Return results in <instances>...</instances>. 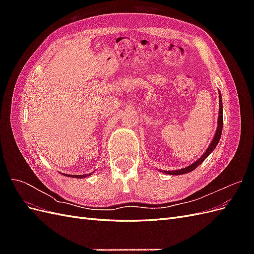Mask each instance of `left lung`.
Wrapping results in <instances>:
<instances>
[{
	"mask_svg": "<svg viewBox=\"0 0 254 254\" xmlns=\"http://www.w3.org/2000/svg\"><path fill=\"white\" fill-rule=\"evenodd\" d=\"M222 121H224V119H222V102H221V94H220V91H219V115H218V121H217L218 126H217L216 133H215L209 147H207L205 152L196 161V162H194L193 164H190V166H187V167L182 168V170H178V171H172V172L171 171H163V173L164 174H170V175H182V174H187V173L194 171L195 168H197L199 165H200L203 162V161L207 158V156H209L210 153L215 149V147H216L219 140H220L221 131H222Z\"/></svg>",
	"mask_w": 254,
	"mask_h": 254,
	"instance_id": "left-lung-1",
	"label": "left lung"
}]
</instances>
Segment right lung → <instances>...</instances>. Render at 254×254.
Segmentation results:
<instances>
[{
    "instance_id": "1",
    "label": "right lung",
    "mask_w": 254,
    "mask_h": 254,
    "mask_svg": "<svg viewBox=\"0 0 254 254\" xmlns=\"http://www.w3.org/2000/svg\"><path fill=\"white\" fill-rule=\"evenodd\" d=\"M91 174H87V175H66V174H63V175H64L66 177H72V178H84V177H88Z\"/></svg>"
}]
</instances>
